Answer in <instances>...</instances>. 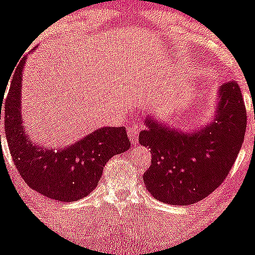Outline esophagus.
<instances>
[{
	"instance_id": "1",
	"label": "esophagus",
	"mask_w": 255,
	"mask_h": 255,
	"mask_svg": "<svg viewBox=\"0 0 255 255\" xmlns=\"http://www.w3.org/2000/svg\"><path fill=\"white\" fill-rule=\"evenodd\" d=\"M127 132H128V138H129L130 143H133V144L138 143L139 127H136V126H129Z\"/></svg>"
}]
</instances>
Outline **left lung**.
Instances as JSON below:
<instances>
[{
  "label": "left lung",
  "instance_id": "1",
  "mask_svg": "<svg viewBox=\"0 0 255 255\" xmlns=\"http://www.w3.org/2000/svg\"><path fill=\"white\" fill-rule=\"evenodd\" d=\"M211 125L195 133L176 132L154 120L139 134L151 151V165L143 179L152 197L171 205L204 199L229 175L245 139L247 111L236 80L221 85Z\"/></svg>",
  "mask_w": 255,
  "mask_h": 255
}]
</instances>
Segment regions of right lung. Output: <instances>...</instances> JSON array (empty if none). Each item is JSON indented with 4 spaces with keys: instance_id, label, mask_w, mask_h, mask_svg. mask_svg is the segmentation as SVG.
I'll list each match as a JSON object with an SVG mask.
<instances>
[{
    "instance_id": "1",
    "label": "right lung",
    "mask_w": 255,
    "mask_h": 255,
    "mask_svg": "<svg viewBox=\"0 0 255 255\" xmlns=\"http://www.w3.org/2000/svg\"><path fill=\"white\" fill-rule=\"evenodd\" d=\"M25 57L13 74L4 103V130L10 156L23 181L34 191L58 202H74L95 189L104 166L129 149L126 128L105 127L66 149L33 145L21 126L20 85Z\"/></svg>"
}]
</instances>
